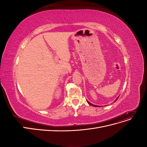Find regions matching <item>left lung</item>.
<instances>
[{"mask_svg":"<svg viewBox=\"0 0 147 147\" xmlns=\"http://www.w3.org/2000/svg\"><path fill=\"white\" fill-rule=\"evenodd\" d=\"M118 98L116 99V100H115L114 102H115V101H117V100L118 99ZM87 102H88V103L89 104H90V105H92V106H94V107H99V106H98V105H94V104H91V103H90V102H89L88 101H87Z\"/></svg>","mask_w":147,"mask_h":147,"instance_id":"obj_1","label":"left lung"}]
</instances>
